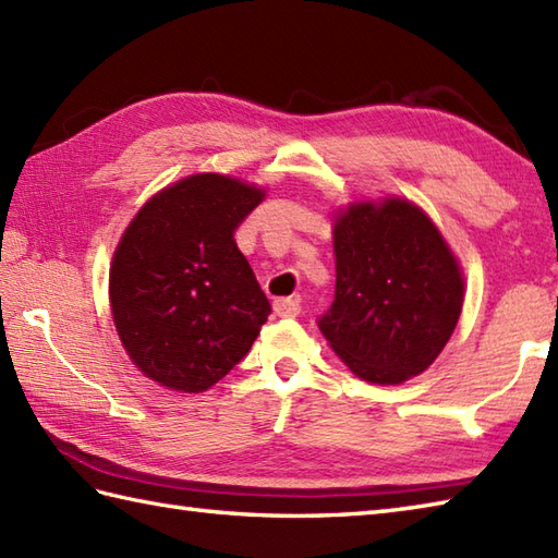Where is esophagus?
<instances>
[{
  "mask_svg": "<svg viewBox=\"0 0 558 558\" xmlns=\"http://www.w3.org/2000/svg\"><path fill=\"white\" fill-rule=\"evenodd\" d=\"M272 310H276L278 316H300L302 304L298 298H282L272 302Z\"/></svg>",
  "mask_w": 558,
  "mask_h": 558,
  "instance_id": "obj_1",
  "label": "esophagus"
}]
</instances>
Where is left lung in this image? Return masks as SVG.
I'll list each match as a JSON object with an SVG mask.
<instances>
[{
	"label": "left lung",
	"instance_id": "8db88e82",
	"mask_svg": "<svg viewBox=\"0 0 558 558\" xmlns=\"http://www.w3.org/2000/svg\"><path fill=\"white\" fill-rule=\"evenodd\" d=\"M336 294L318 328L364 381L400 384L444 350L462 276L434 222L408 201L350 206L336 222Z\"/></svg>",
	"mask_w": 558,
	"mask_h": 558
}]
</instances>
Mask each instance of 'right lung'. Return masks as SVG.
I'll list each match as a JSON object with an SVG mask.
<instances>
[{"label":"right lung","mask_w":558,"mask_h":558,"mask_svg":"<svg viewBox=\"0 0 558 558\" xmlns=\"http://www.w3.org/2000/svg\"><path fill=\"white\" fill-rule=\"evenodd\" d=\"M264 192L222 174L162 189L129 225L110 268L117 333L160 386L198 393L252 350L270 302L234 232Z\"/></svg>","instance_id":"right-lung-1"}]
</instances>
